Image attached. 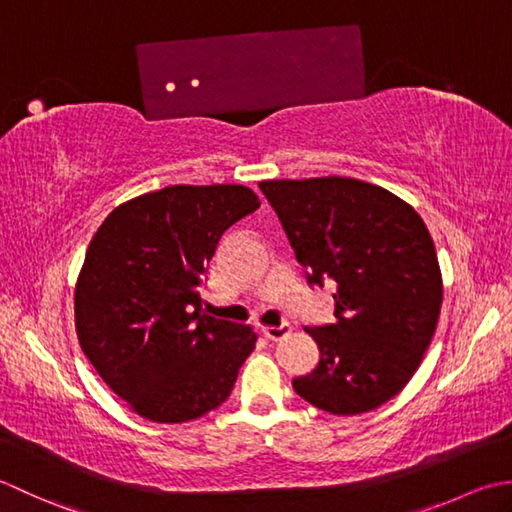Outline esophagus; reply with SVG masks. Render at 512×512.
<instances>
[{
    "label": "esophagus",
    "instance_id": "1",
    "mask_svg": "<svg viewBox=\"0 0 512 512\" xmlns=\"http://www.w3.org/2000/svg\"><path fill=\"white\" fill-rule=\"evenodd\" d=\"M291 333V325L289 322H283V325L280 327H263V336L267 338V340H271V342H278V340H283V338H287Z\"/></svg>",
    "mask_w": 512,
    "mask_h": 512
}]
</instances>
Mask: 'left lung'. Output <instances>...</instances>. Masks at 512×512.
I'll list each match as a JSON object with an SVG mask.
<instances>
[{
	"label": "left lung",
	"instance_id": "left-lung-1",
	"mask_svg": "<svg viewBox=\"0 0 512 512\" xmlns=\"http://www.w3.org/2000/svg\"><path fill=\"white\" fill-rule=\"evenodd\" d=\"M311 285L336 283V322L305 327L318 367L294 391L316 409L358 415L398 395L424 360L442 309L433 238L413 207L347 176L258 183Z\"/></svg>",
	"mask_w": 512,
	"mask_h": 512
}]
</instances>
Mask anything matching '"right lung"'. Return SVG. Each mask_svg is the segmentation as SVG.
Here are the masks:
<instances>
[{
  "mask_svg": "<svg viewBox=\"0 0 512 512\" xmlns=\"http://www.w3.org/2000/svg\"><path fill=\"white\" fill-rule=\"evenodd\" d=\"M260 201L245 185H170L121 203L75 285L83 356L130 411L181 424L221 406L256 347L249 325L201 309L221 236Z\"/></svg>",
  "mask_w": 512,
  "mask_h": 512,
  "instance_id": "obj_1",
  "label": "right lung"
}]
</instances>
